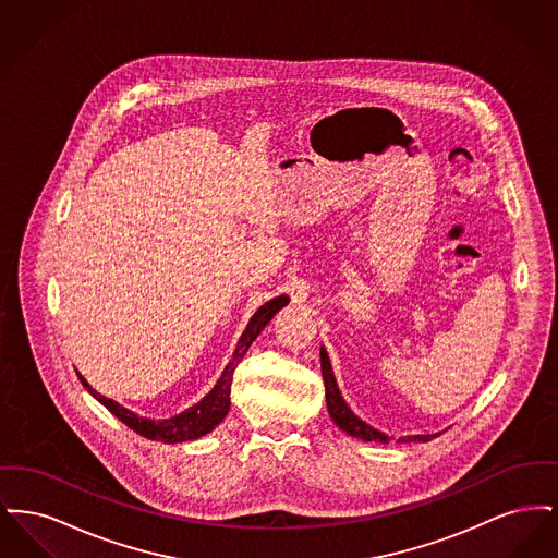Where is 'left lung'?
<instances>
[{
	"label": "left lung",
	"mask_w": 558,
	"mask_h": 558,
	"mask_svg": "<svg viewBox=\"0 0 558 558\" xmlns=\"http://www.w3.org/2000/svg\"><path fill=\"white\" fill-rule=\"evenodd\" d=\"M319 362H322V376H324V387H326V408L330 418L335 421V425L339 426L341 430H345L347 435L357 437L362 441H378V444H389L391 437H387L385 433H380L378 428L364 423L362 418H357L351 408L347 405L345 399L339 391L335 372L330 366L328 353L324 347H319ZM437 435H408V437H399L398 444H410V441H428Z\"/></svg>",
	"instance_id": "1"
}]
</instances>
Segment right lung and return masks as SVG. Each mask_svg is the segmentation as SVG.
I'll list each match as a JSON object with an SVG mask.
<instances>
[{
  "label": "right lung",
  "mask_w": 558,
  "mask_h": 558,
  "mask_svg": "<svg viewBox=\"0 0 558 558\" xmlns=\"http://www.w3.org/2000/svg\"><path fill=\"white\" fill-rule=\"evenodd\" d=\"M284 305H289V296L287 294H280V296H274L269 299L267 303H264L255 314L253 318L248 319L242 337L239 339V345L232 353V360L228 362V366L221 372L219 380L215 383L211 391L201 399L198 403H194L192 408H186L184 412L171 416V418H162V421H153V418H146V416H140L132 410H128L125 405L117 403L114 399L105 398L100 396L80 372L81 385L87 389L89 396L98 399L105 408H107L110 414H114L123 425L130 426L132 430H135L137 435L146 437V439H153V441H160V444H182V441H192V439H198L207 433H211L215 426L219 425L228 410H230V389H232V376L234 371L239 366L240 360L244 357V353L248 351L251 343L262 335V330L269 324V319L274 318Z\"/></svg>",
  "instance_id": "1"
}]
</instances>
